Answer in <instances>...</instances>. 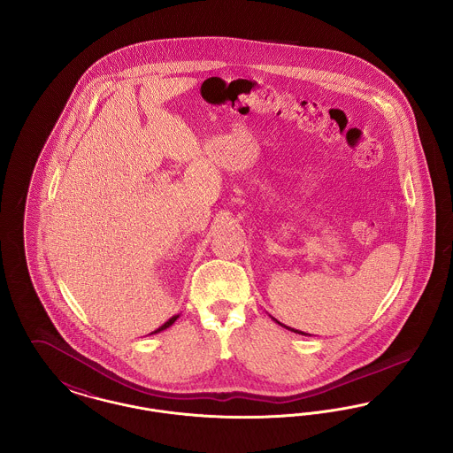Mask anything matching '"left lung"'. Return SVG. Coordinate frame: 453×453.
I'll return each instance as SVG.
<instances>
[{"instance_id":"left-lung-1","label":"left lung","mask_w":453,"mask_h":453,"mask_svg":"<svg viewBox=\"0 0 453 453\" xmlns=\"http://www.w3.org/2000/svg\"><path fill=\"white\" fill-rule=\"evenodd\" d=\"M273 321H275V323H279L277 319H273ZM279 324H280V326H283V324L281 323ZM283 327H287V329H290V331H294V333H299V334H307V333H302V331H299V329H294V327H288V326H283Z\"/></svg>"}]
</instances>
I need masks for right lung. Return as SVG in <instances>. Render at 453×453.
<instances>
[{"instance_id": "right-lung-1", "label": "right lung", "mask_w": 453, "mask_h": 453, "mask_svg": "<svg viewBox=\"0 0 453 453\" xmlns=\"http://www.w3.org/2000/svg\"><path fill=\"white\" fill-rule=\"evenodd\" d=\"M178 318H180V316H173V318H170V319H168V321H166V323L163 324V326H161V327H157V329H156V331H152L151 334H156V333H159V331H163V329H166V327H170V326H172V324L174 323V321H176V319H178Z\"/></svg>"}]
</instances>
